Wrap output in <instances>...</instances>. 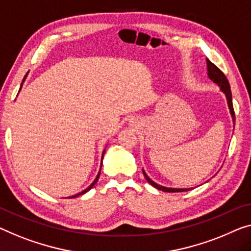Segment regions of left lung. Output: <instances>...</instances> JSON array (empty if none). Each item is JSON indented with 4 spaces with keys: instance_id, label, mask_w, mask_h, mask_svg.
Returning <instances> with one entry per match:
<instances>
[{
    "instance_id": "left-lung-1",
    "label": "left lung",
    "mask_w": 251,
    "mask_h": 251,
    "mask_svg": "<svg viewBox=\"0 0 251 251\" xmlns=\"http://www.w3.org/2000/svg\"><path fill=\"white\" fill-rule=\"evenodd\" d=\"M207 61V70H208V77L211 78V80L214 82V83H218V85L220 87V89L222 90V91L226 93V100H227V104H229V108H230V111H231V115H232V118H233V122L235 121V116H234V109H233V103H232V93H231V89H230V83L229 81H227L226 76L224 75V73L222 72L221 70L219 69L218 66L213 64V63L209 61V59H206ZM143 175L145 179H147L149 184H151L153 187H155V188H158L160 190H162V192H166V193H180V192H187V190H190L189 189H178V188H167V187H163V186H160L158 184H155L154 181H152L151 179H150L147 174L143 171Z\"/></svg>"
}]
</instances>
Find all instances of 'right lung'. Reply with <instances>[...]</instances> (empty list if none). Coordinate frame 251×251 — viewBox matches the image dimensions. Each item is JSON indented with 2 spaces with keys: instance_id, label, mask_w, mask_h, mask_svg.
Segmentation results:
<instances>
[{
  "instance_id": "add662e5",
  "label": "right lung",
  "mask_w": 251,
  "mask_h": 251,
  "mask_svg": "<svg viewBox=\"0 0 251 251\" xmlns=\"http://www.w3.org/2000/svg\"><path fill=\"white\" fill-rule=\"evenodd\" d=\"M22 82H24V81H22ZM99 176H100V171H99V174H98V176H97V178L95 179V181H93V182H92V184H91V185H90V186L88 187V188H87V189H84V190H83V192H81V193H78V194H76V195H74V196H71V197H67V198H74V197H76V196H78V195H82V194L87 193V192H88V190H90V189H91V188H92V187H93V186H95V184H96V182H97V181H98V178H99Z\"/></svg>"
}]
</instances>
